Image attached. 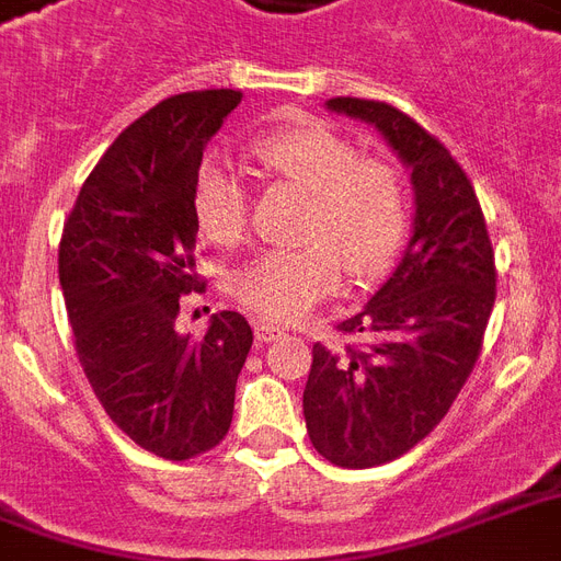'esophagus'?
<instances>
[{
    "instance_id": "obj_1",
    "label": "esophagus",
    "mask_w": 561,
    "mask_h": 561,
    "mask_svg": "<svg viewBox=\"0 0 561 561\" xmlns=\"http://www.w3.org/2000/svg\"><path fill=\"white\" fill-rule=\"evenodd\" d=\"M252 329H255V337H259V341H264V344H267V341H279V337L285 335V329L276 327V323H271V320H255V323H252Z\"/></svg>"
}]
</instances>
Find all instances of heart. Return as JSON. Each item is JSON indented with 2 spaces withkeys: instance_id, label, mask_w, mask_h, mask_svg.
Segmentation results:
<instances>
[{
  "instance_id": "b5f03b06",
  "label": "heart",
  "mask_w": 561,
  "mask_h": 561,
  "mask_svg": "<svg viewBox=\"0 0 561 561\" xmlns=\"http://www.w3.org/2000/svg\"><path fill=\"white\" fill-rule=\"evenodd\" d=\"M255 161L290 185L309 191L299 250H264L232 273L234 299L271 320H297L341 282L370 279L394 262L405 238V185L382 158H358L353 140L323 123L264 131L250 144ZM199 232L229 247L247 229V191L232 167L205 158L191 187Z\"/></svg>"
}]
</instances>
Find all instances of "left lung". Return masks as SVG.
Returning <instances> with one entry per match:
<instances>
[{"instance_id": "left-lung-1", "label": "left lung", "mask_w": 561, "mask_h": 561, "mask_svg": "<svg viewBox=\"0 0 561 561\" xmlns=\"http://www.w3.org/2000/svg\"><path fill=\"white\" fill-rule=\"evenodd\" d=\"M327 108L379 128L414 187L403 259L337 327L365 344H314L302 391L314 450L358 470L409 453L450 412L480 358L497 271L480 199L442 140L388 102L335 96Z\"/></svg>"}]
</instances>
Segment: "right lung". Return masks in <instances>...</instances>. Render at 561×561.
Segmentation results:
<instances>
[{"mask_svg":"<svg viewBox=\"0 0 561 561\" xmlns=\"http://www.w3.org/2000/svg\"><path fill=\"white\" fill-rule=\"evenodd\" d=\"M241 96L179 93L135 119L84 179L58 247L76 356L93 394L131 442L170 461L224 442L252 347L238 311L214 314L203 337L176 332L179 297L203 288L194 173Z\"/></svg>","mask_w":561,"mask_h":561,"instance_id":"right-lung-1","label":"right lung"}]
</instances>
